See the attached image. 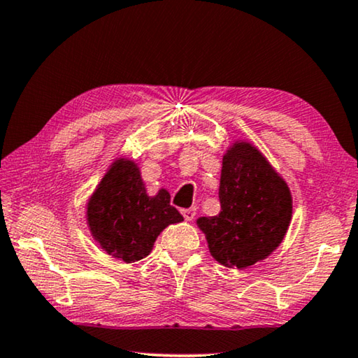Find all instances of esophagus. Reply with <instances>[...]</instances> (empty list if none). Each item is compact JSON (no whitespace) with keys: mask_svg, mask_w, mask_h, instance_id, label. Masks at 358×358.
I'll list each match as a JSON object with an SVG mask.
<instances>
[{"mask_svg":"<svg viewBox=\"0 0 358 358\" xmlns=\"http://www.w3.org/2000/svg\"><path fill=\"white\" fill-rule=\"evenodd\" d=\"M181 215H183V217L186 221H192L194 217H196V208H186V210H181Z\"/></svg>","mask_w":358,"mask_h":358,"instance_id":"1","label":"esophagus"}]
</instances>
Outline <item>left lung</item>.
<instances>
[{"instance_id":"left-lung-1","label":"left lung","mask_w":358,"mask_h":358,"mask_svg":"<svg viewBox=\"0 0 358 358\" xmlns=\"http://www.w3.org/2000/svg\"><path fill=\"white\" fill-rule=\"evenodd\" d=\"M220 201V215L196 221L216 262L243 270L282 243L292 220V194L251 142L238 138L224 153Z\"/></svg>"}]
</instances>
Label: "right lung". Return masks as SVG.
<instances>
[{"instance_id": "right-lung-1", "label": "right lung", "mask_w": 358, "mask_h": 358, "mask_svg": "<svg viewBox=\"0 0 358 358\" xmlns=\"http://www.w3.org/2000/svg\"><path fill=\"white\" fill-rule=\"evenodd\" d=\"M87 224L93 240L108 256L132 264L147 257L162 230L183 221L161 187L150 196L134 159L115 157L87 201Z\"/></svg>"}]
</instances>
